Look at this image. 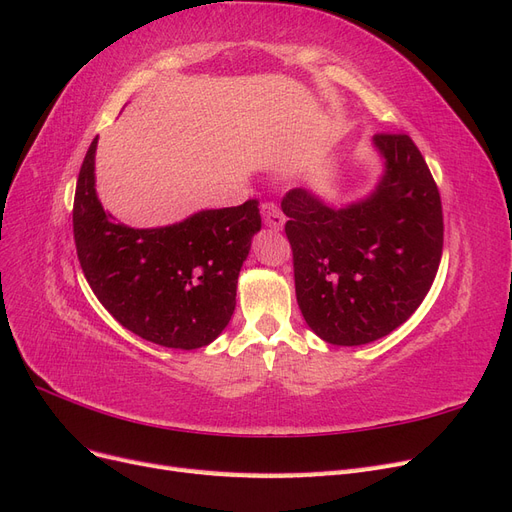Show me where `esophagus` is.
I'll list each match as a JSON object with an SVG mask.
<instances>
[{"mask_svg":"<svg viewBox=\"0 0 512 512\" xmlns=\"http://www.w3.org/2000/svg\"><path fill=\"white\" fill-rule=\"evenodd\" d=\"M260 211H262V220H265V224H267L269 228L280 230V228L284 226L286 218H284V213L280 211V207H277V205L265 203V205H262Z\"/></svg>","mask_w":512,"mask_h":512,"instance_id":"obj_1","label":"esophagus"}]
</instances>
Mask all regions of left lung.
Instances as JSON below:
<instances>
[{
  "mask_svg": "<svg viewBox=\"0 0 512 512\" xmlns=\"http://www.w3.org/2000/svg\"><path fill=\"white\" fill-rule=\"evenodd\" d=\"M374 143L386 170L367 200L331 209L303 188L282 198L297 303L335 346L369 344L404 324L442 258V200L421 151L401 132Z\"/></svg>",
  "mask_w": 512,
  "mask_h": 512,
  "instance_id": "8db88e82",
  "label": "left lung"
}]
</instances>
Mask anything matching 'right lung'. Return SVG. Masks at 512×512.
<instances>
[{"label": "right lung", "mask_w": 512, "mask_h": 512, "mask_svg": "<svg viewBox=\"0 0 512 512\" xmlns=\"http://www.w3.org/2000/svg\"><path fill=\"white\" fill-rule=\"evenodd\" d=\"M96 145L98 138L87 149L72 209L76 254L91 290L147 342L181 350L211 344L235 312L239 271L260 230L258 200L164 228H130L96 196Z\"/></svg>", "instance_id": "1"}]
</instances>
